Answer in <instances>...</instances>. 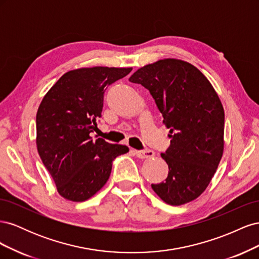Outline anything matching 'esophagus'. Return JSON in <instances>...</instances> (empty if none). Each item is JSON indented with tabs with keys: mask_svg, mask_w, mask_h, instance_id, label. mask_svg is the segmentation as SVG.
<instances>
[{
	"mask_svg": "<svg viewBox=\"0 0 259 259\" xmlns=\"http://www.w3.org/2000/svg\"><path fill=\"white\" fill-rule=\"evenodd\" d=\"M134 153L139 159H148L154 156V151L152 150H135Z\"/></svg>",
	"mask_w": 259,
	"mask_h": 259,
	"instance_id": "esophagus-1",
	"label": "esophagus"
}]
</instances>
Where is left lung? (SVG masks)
Masks as SVG:
<instances>
[{
	"label": "left lung",
	"instance_id": "8db88e82",
	"mask_svg": "<svg viewBox=\"0 0 259 259\" xmlns=\"http://www.w3.org/2000/svg\"><path fill=\"white\" fill-rule=\"evenodd\" d=\"M130 82L150 92L169 130L165 182L153 191L169 205H183L204 192L224 153L225 112L213 85L189 62L166 58L132 74Z\"/></svg>",
	"mask_w": 259,
	"mask_h": 259
}]
</instances>
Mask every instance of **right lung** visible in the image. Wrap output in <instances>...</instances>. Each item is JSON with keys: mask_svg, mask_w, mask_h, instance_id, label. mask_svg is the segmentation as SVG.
<instances>
[{"mask_svg": "<svg viewBox=\"0 0 259 259\" xmlns=\"http://www.w3.org/2000/svg\"><path fill=\"white\" fill-rule=\"evenodd\" d=\"M132 68L92 67L68 71L43 97L36 112V148L62 198L83 202L105 186L117 155L128 147L93 140L106 86Z\"/></svg>", "mask_w": 259, "mask_h": 259, "instance_id": "obj_1", "label": "right lung"}]
</instances>
